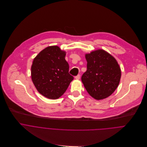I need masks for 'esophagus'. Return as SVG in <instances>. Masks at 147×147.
<instances>
[{
  "label": "esophagus",
  "mask_w": 147,
  "mask_h": 147,
  "mask_svg": "<svg viewBox=\"0 0 147 147\" xmlns=\"http://www.w3.org/2000/svg\"><path fill=\"white\" fill-rule=\"evenodd\" d=\"M80 75H78L77 76H76L75 77V78L76 79H77V80H79V79H80Z\"/></svg>",
  "instance_id": "obj_1"
}]
</instances>
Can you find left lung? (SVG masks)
Segmentation results:
<instances>
[{
	"label": "left lung",
	"mask_w": 147,
	"mask_h": 147,
	"mask_svg": "<svg viewBox=\"0 0 147 147\" xmlns=\"http://www.w3.org/2000/svg\"><path fill=\"white\" fill-rule=\"evenodd\" d=\"M85 58L87 71L81 79L87 92L97 100L110 96L118 87L121 78L118 62L102 49L86 54Z\"/></svg>",
	"instance_id": "obj_1"
}]
</instances>
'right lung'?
<instances>
[{
    "label": "right lung",
    "mask_w": 147,
    "mask_h": 147,
    "mask_svg": "<svg viewBox=\"0 0 147 147\" xmlns=\"http://www.w3.org/2000/svg\"><path fill=\"white\" fill-rule=\"evenodd\" d=\"M66 52L57 46H49L34 59L31 78L39 93L50 99H57L67 90L74 79L69 74L65 59Z\"/></svg>",
    "instance_id": "obj_1"
}]
</instances>
